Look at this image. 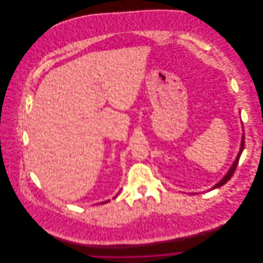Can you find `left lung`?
<instances>
[{"instance_id": "1", "label": "left lung", "mask_w": 263, "mask_h": 263, "mask_svg": "<svg viewBox=\"0 0 263 263\" xmlns=\"http://www.w3.org/2000/svg\"><path fill=\"white\" fill-rule=\"evenodd\" d=\"M244 141H245V139H244V135H243V137H242V143H241V148H240V152H239V154H238V156H237V158H236V160H235V162L233 163V165H232V167H231V169L228 171V173L226 174L225 177L218 183V184H216L213 189H215V188L220 187V186H222V185H224L227 181H229L231 178H232V176L234 175V173H235V170H236V167L238 166V163H239V159H240V156H241V154H242V152H243V149H244Z\"/></svg>"}]
</instances>
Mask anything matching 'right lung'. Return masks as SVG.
Here are the masks:
<instances>
[{
  "mask_svg": "<svg viewBox=\"0 0 263 263\" xmlns=\"http://www.w3.org/2000/svg\"><path fill=\"white\" fill-rule=\"evenodd\" d=\"M105 202H108V201H104V202H102V203H105Z\"/></svg>",
  "mask_w": 263,
  "mask_h": 263,
  "instance_id": "obj_1",
  "label": "right lung"
}]
</instances>
